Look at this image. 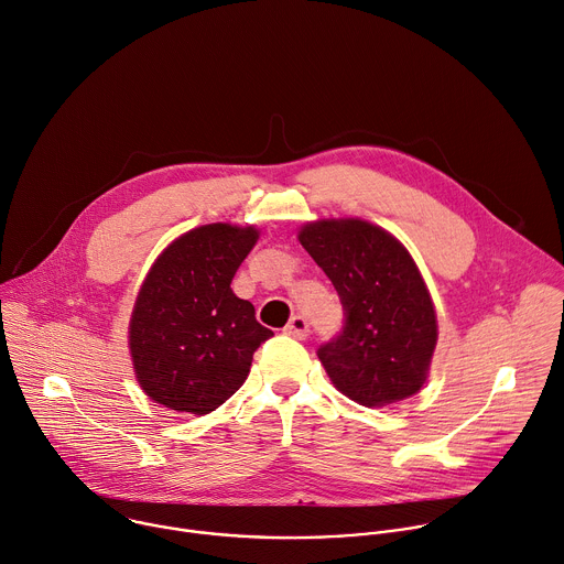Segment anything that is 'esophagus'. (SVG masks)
<instances>
[{
  "label": "esophagus",
  "mask_w": 564,
  "mask_h": 564,
  "mask_svg": "<svg viewBox=\"0 0 564 564\" xmlns=\"http://www.w3.org/2000/svg\"><path fill=\"white\" fill-rule=\"evenodd\" d=\"M284 333L291 335V337H295V340H306L308 333H311L306 317H304V315H293V317L289 319V324L284 326Z\"/></svg>",
  "instance_id": "34e87169"
}]
</instances>
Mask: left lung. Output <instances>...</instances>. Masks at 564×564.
<instances>
[{"label":"left lung","mask_w":564,"mask_h":564,"mask_svg":"<svg viewBox=\"0 0 564 564\" xmlns=\"http://www.w3.org/2000/svg\"><path fill=\"white\" fill-rule=\"evenodd\" d=\"M347 311L345 330L319 347L330 384L380 409L415 395L431 369L437 315L406 247L360 217H322L297 231Z\"/></svg>","instance_id":"1"}]
</instances>
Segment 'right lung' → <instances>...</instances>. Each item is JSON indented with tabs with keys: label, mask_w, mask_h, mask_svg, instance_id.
<instances>
[{
	"label": "right lung",
	"mask_w": 564,
	"mask_h": 564,
	"mask_svg": "<svg viewBox=\"0 0 564 564\" xmlns=\"http://www.w3.org/2000/svg\"><path fill=\"white\" fill-rule=\"evenodd\" d=\"M258 240L253 224L213 221L175 238L151 264L131 311L129 351L153 402L206 415L249 378L273 330L231 282Z\"/></svg>",
	"instance_id": "obj_1"
}]
</instances>
